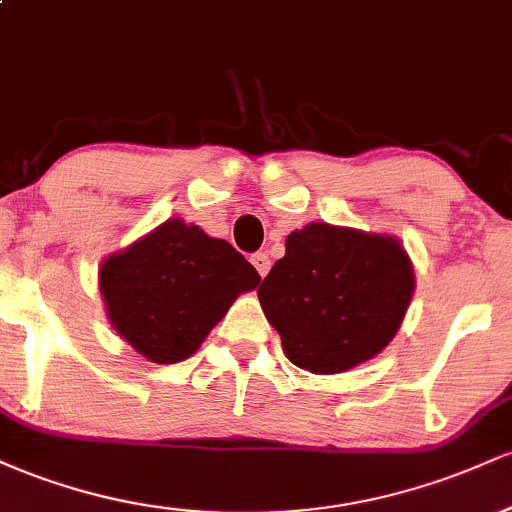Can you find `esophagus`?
<instances>
[{
	"label": "esophagus",
	"instance_id": "1",
	"mask_svg": "<svg viewBox=\"0 0 512 512\" xmlns=\"http://www.w3.org/2000/svg\"><path fill=\"white\" fill-rule=\"evenodd\" d=\"M250 262L255 264L257 274H260V276H267L269 267H272V260H269V255H267V252H255V255L250 257Z\"/></svg>",
	"mask_w": 512,
	"mask_h": 512
}]
</instances>
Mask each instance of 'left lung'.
<instances>
[{
  "instance_id": "8db88e82",
  "label": "left lung",
  "mask_w": 512,
  "mask_h": 512,
  "mask_svg": "<svg viewBox=\"0 0 512 512\" xmlns=\"http://www.w3.org/2000/svg\"><path fill=\"white\" fill-rule=\"evenodd\" d=\"M414 293L407 250L392 236L308 223L257 289L284 354L310 373H344L392 342Z\"/></svg>"
}]
</instances>
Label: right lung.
<instances>
[{
	"instance_id": "1",
	"label": "right lung",
	"mask_w": 512,
	"mask_h": 512,
	"mask_svg": "<svg viewBox=\"0 0 512 512\" xmlns=\"http://www.w3.org/2000/svg\"><path fill=\"white\" fill-rule=\"evenodd\" d=\"M108 320L154 363L185 361L260 274L231 243L168 219L98 272Z\"/></svg>"
}]
</instances>
